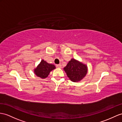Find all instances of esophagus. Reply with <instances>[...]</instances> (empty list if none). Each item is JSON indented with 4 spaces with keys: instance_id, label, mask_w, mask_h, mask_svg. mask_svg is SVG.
Listing matches in <instances>:
<instances>
[{
    "instance_id": "obj_1",
    "label": "esophagus",
    "mask_w": 122,
    "mask_h": 122,
    "mask_svg": "<svg viewBox=\"0 0 122 122\" xmlns=\"http://www.w3.org/2000/svg\"><path fill=\"white\" fill-rule=\"evenodd\" d=\"M56 67L58 68H61V64L56 65Z\"/></svg>"
}]
</instances>
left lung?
<instances>
[{
  "instance_id": "1",
  "label": "left lung",
  "mask_w": 122,
  "mask_h": 122,
  "mask_svg": "<svg viewBox=\"0 0 122 122\" xmlns=\"http://www.w3.org/2000/svg\"><path fill=\"white\" fill-rule=\"evenodd\" d=\"M64 70L71 81L78 82L81 81L86 75L88 68L86 64L75 58H71L64 68Z\"/></svg>"
}]
</instances>
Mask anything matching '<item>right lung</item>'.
Here are the masks:
<instances>
[{"label": "right lung", "instance_id": "1", "mask_svg": "<svg viewBox=\"0 0 122 122\" xmlns=\"http://www.w3.org/2000/svg\"><path fill=\"white\" fill-rule=\"evenodd\" d=\"M56 68L55 65L49 64L43 59L41 60L37 67L35 68L34 72L35 75L41 79L47 78L51 71Z\"/></svg>", "mask_w": 122, "mask_h": 122}]
</instances>
